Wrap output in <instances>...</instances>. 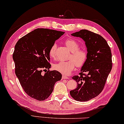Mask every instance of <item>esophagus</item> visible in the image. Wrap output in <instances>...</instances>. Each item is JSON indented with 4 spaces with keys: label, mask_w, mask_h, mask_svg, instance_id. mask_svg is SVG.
Instances as JSON below:
<instances>
[{
    "label": "esophagus",
    "mask_w": 124,
    "mask_h": 124,
    "mask_svg": "<svg viewBox=\"0 0 124 124\" xmlns=\"http://www.w3.org/2000/svg\"><path fill=\"white\" fill-rule=\"evenodd\" d=\"M62 79H69V78L67 77V76L65 75H62Z\"/></svg>",
    "instance_id": "obj_1"
}]
</instances>
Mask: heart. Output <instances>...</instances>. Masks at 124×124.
Listing matches in <instances>:
<instances>
[{
	"instance_id": "heart-1",
	"label": "heart",
	"mask_w": 124,
	"mask_h": 124,
	"mask_svg": "<svg viewBox=\"0 0 124 124\" xmlns=\"http://www.w3.org/2000/svg\"><path fill=\"white\" fill-rule=\"evenodd\" d=\"M64 44L71 52L69 61L59 62L54 64V69L64 75H69L75 69V65L78 68L82 67L85 64L87 59V53L86 50L79 48V44L72 39H67ZM56 45L54 44L51 46L49 51V55L52 58L56 56Z\"/></svg>"
}]
</instances>
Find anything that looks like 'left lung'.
<instances>
[{"instance_id": "1", "label": "left lung", "mask_w": 124, "mask_h": 124, "mask_svg": "<svg viewBox=\"0 0 124 124\" xmlns=\"http://www.w3.org/2000/svg\"><path fill=\"white\" fill-rule=\"evenodd\" d=\"M71 35L80 37L85 42L87 59L81 68L80 75L73 76L78 86L70 94L76 101H87L97 96L103 89L112 69L111 49L101 36L92 31L81 30Z\"/></svg>"}]
</instances>
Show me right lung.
Segmentation results:
<instances>
[{"label": "right lung", "instance_id": "1", "mask_svg": "<svg viewBox=\"0 0 124 124\" xmlns=\"http://www.w3.org/2000/svg\"><path fill=\"white\" fill-rule=\"evenodd\" d=\"M64 33L38 28L20 38L15 45L13 54L15 74L25 93L33 99L38 101L47 99L55 83L61 79L60 72L49 70L51 67L49 51ZM43 70L46 71L44 75L42 74Z\"/></svg>", "mask_w": 124, "mask_h": 124}]
</instances>
